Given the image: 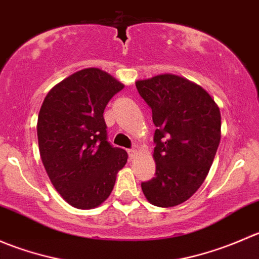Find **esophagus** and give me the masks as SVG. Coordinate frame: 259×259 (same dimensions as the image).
<instances>
[{"mask_svg": "<svg viewBox=\"0 0 259 259\" xmlns=\"http://www.w3.org/2000/svg\"><path fill=\"white\" fill-rule=\"evenodd\" d=\"M127 153H129L130 159H133L135 155H137V150H135V149H129V150H127Z\"/></svg>", "mask_w": 259, "mask_h": 259, "instance_id": "34e87169", "label": "esophagus"}]
</instances>
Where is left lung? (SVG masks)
<instances>
[{
    "instance_id": "1",
    "label": "left lung",
    "mask_w": 259,
    "mask_h": 259,
    "mask_svg": "<svg viewBox=\"0 0 259 259\" xmlns=\"http://www.w3.org/2000/svg\"><path fill=\"white\" fill-rule=\"evenodd\" d=\"M150 106L155 177L142 183L153 205L176 207L189 199L207 178L221 142V111L202 86L173 74L135 82Z\"/></svg>"
}]
</instances>
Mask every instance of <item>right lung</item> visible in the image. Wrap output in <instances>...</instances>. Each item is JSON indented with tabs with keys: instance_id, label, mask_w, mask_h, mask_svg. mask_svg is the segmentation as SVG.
Here are the masks:
<instances>
[{
	"instance_id": "obj_1",
	"label": "right lung",
	"mask_w": 259,
	"mask_h": 259,
	"mask_svg": "<svg viewBox=\"0 0 259 259\" xmlns=\"http://www.w3.org/2000/svg\"><path fill=\"white\" fill-rule=\"evenodd\" d=\"M124 89L108 72H74L46 95L37 119L41 160L55 189L72 207L93 209L109 198L127 154L106 137L104 110Z\"/></svg>"
}]
</instances>
